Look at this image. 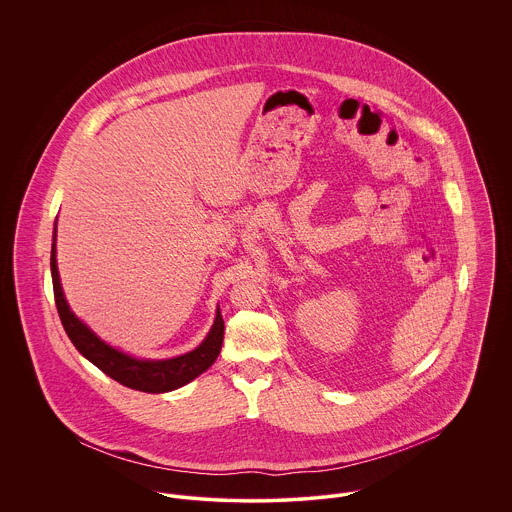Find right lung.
Masks as SVG:
<instances>
[{
  "mask_svg": "<svg viewBox=\"0 0 512 512\" xmlns=\"http://www.w3.org/2000/svg\"><path fill=\"white\" fill-rule=\"evenodd\" d=\"M51 276H53L57 311L76 351L84 359H88L92 365L98 366L104 374H108L110 378H114L116 382L132 390L149 392V394L177 390L189 384L191 380H195L199 374H203L219 357L222 335H224V321L220 317V309H217L215 323L207 333V337L203 339V343L197 349L173 359H159V361L138 359L102 341L84 321H80L74 315L71 305L67 303L61 278H59V268H57V220H55L53 246H51Z\"/></svg>",
  "mask_w": 512,
  "mask_h": 512,
  "instance_id": "obj_1",
  "label": "right lung"
}]
</instances>
